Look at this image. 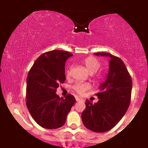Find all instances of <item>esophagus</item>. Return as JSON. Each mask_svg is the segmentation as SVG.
Returning a JSON list of instances; mask_svg holds the SVG:
<instances>
[{"instance_id": "34e87169", "label": "esophagus", "mask_w": 148, "mask_h": 148, "mask_svg": "<svg viewBox=\"0 0 148 148\" xmlns=\"http://www.w3.org/2000/svg\"><path fill=\"white\" fill-rule=\"evenodd\" d=\"M76 100L77 101H84V99H81V98H79V97H76Z\"/></svg>"}]
</instances>
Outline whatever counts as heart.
Listing matches in <instances>:
<instances>
[{
  "instance_id": "heart-1",
  "label": "heart",
  "mask_w": 148,
  "mask_h": 148,
  "mask_svg": "<svg viewBox=\"0 0 148 148\" xmlns=\"http://www.w3.org/2000/svg\"><path fill=\"white\" fill-rule=\"evenodd\" d=\"M82 62L86 67L88 72L90 74H93L97 72V70L101 66L100 61L97 58L93 56H88L86 58L82 60ZM71 75H72V66H69L65 70V76L66 77L69 79L71 77ZM101 78H102L101 74H98L95 76V79L97 81L100 80ZM90 88V84H88V83H76L72 87L73 90L79 95H83L85 92L89 90Z\"/></svg>"
}]
</instances>
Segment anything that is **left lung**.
I'll return each mask as SVG.
<instances>
[{
	"label": "left lung",
	"instance_id": "8db88e82",
	"mask_svg": "<svg viewBox=\"0 0 148 148\" xmlns=\"http://www.w3.org/2000/svg\"><path fill=\"white\" fill-rule=\"evenodd\" d=\"M96 56L110 57L109 70L105 82L95 95L97 103L86 101V108L81 114L83 123L94 132H105L113 128L130 106L132 80L123 61L109 53L99 52Z\"/></svg>",
	"mask_w": 148,
	"mask_h": 148
}]
</instances>
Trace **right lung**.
Wrapping results in <instances>:
<instances>
[{
	"mask_svg": "<svg viewBox=\"0 0 148 148\" xmlns=\"http://www.w3.org/2000/svg\"><path fill=\"white\" fill-rule=\"evenodd\" d=\"M72 56L60 50L44 53L28 72L26 106L32 118L43 128L52 130L63 126L76 101L72 95L60 98L56 93L65 81V62Z\"/></svg>",
	"mask_w": 148,
	"mask_h": 148,
	"instance_id": "right-lung-1",
	"label": "right lung"
}]
</instances>
